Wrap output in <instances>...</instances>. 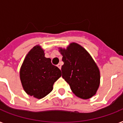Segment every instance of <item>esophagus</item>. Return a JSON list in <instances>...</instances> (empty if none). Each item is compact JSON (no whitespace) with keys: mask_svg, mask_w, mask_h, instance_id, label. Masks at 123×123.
<instances>
[{"mask_svg":"<svg viewBox=\"0 0 123 123\" xmlns=\"http://www.w3.org/2000/svg\"><path fill=\"white\" fill-rule=\"evenodd\" d=\"M57 67L59 68V69H61V63L58 64H57Z\"/></svg>","mask_w":123,"mask_h":123,"instance_id":"34e87169","label":"esophagus"}]
</instances>
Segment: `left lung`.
<instances>
[{
	"label": "left lung",
	"mask_w": 123,
	"mask_h": 123,
	"mask_svg": "<svg viewBox=\"0 0 123 123\" xmlns=\"http://www.w3.org/2000/svg\"><path fill=\"white\" fill-rule=\"evenodd\" d=\"M59 49L64 62L62 77L72 92L84 99L95 95L100 84V72L89 52L76 43H71L66 48Z\"/></svg>",
	"instance_id": "obj_1"
}]
</instances>
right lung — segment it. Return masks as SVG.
<instances>
[{
  "mask_svg": "<svg viewBox=\"0 0 123 123\" xmlns=\"http://www.w3.org/2000/svg\"><path fill=\"white\" fill-rule=\"evenodd\" d=\"M61 71L44 57L40 45L28 52L20 68V78L24 91L29 95L41 99L53 89L54 82L61 77Z\"/></svg>",
  "mask_w": 123,
  "mask_h": 123,
  "instance_id": "right-lung-1",
  "label": "right lung"
}]
</instances>
